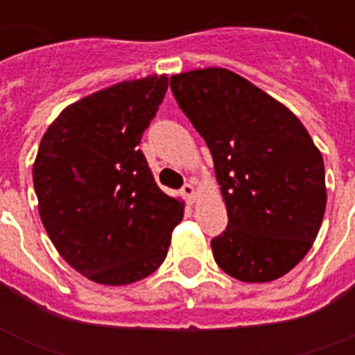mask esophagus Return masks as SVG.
Returning <instances> with one entry per match:
<instances>
[{
  "label": "esophagus",
  "instance_id": "34e87169",
  "mask_svg": "<svg viewBox=\"0 0 355 355\" xmlns=\"http://www.w3.org/2000/svg\"><path fill=\"white\" fill-rule=\"evenodd\" d=\"M180 192H182V196H184L186 200L190 201V203H193V200H196V186H193V182H186Z\"/></svg>",
  "mask_w": 355,
  "mask_h": 355
}]
</instances>
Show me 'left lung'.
Wrapping results in <instances>:
<instances>
[{
    "mask_svg": "<svg viewBox=\"0 0 355 355\" xmlns=\"http://www.w3.org/2000/svg\"><path fill=\"white\" fill-rule=\"evenodd\" d=\"M178 106L207 142L228 211L211 241L216 264L268 283L302 261L325 215V165L285 104L226 68L171 76Z\"/></svg>",
    "mask_w": 355,
    "mask_h": 355,
    "instance_id": "obj_1",
    "label": "left lung"
}]
</instances>
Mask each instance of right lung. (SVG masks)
<instances>
[{
    "mask_svg": "<svg viewBox=\"0 0 355 355\" xmlns=\"http://www.w3.org/2000/svg\"><path fill=\"white\" fill-rule=\"evenodd\" d=\"M169 78L119 81L66 106L42 137L34 177L47 236L70 266L101 285H129L167 257L184 201L155 184L142 132Z\"/></svg>",
    "mask_w": 355,
    "mask_h": 355,
    "instance_id": "obj_1",
    "label": "right lung"
}]
</instances>
